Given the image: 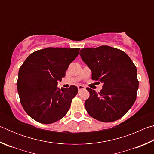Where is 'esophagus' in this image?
Segmentation results:
<instances>
[{"label":"esophagus","mask_w":154,"mask_h":154,"mask_svg":"<svg viewBox=\"0 0 154 154\" xmlns=\"http://www.w3.org/2000/svg\"><path fill=\"white\" fill-rule=\"evenodd\" d=\"M77 88H78V90H79V91L82 90H84L85 88L84 85H79L77 86Z\"/></svg>","instance_id":"34e87169"}]
</instances>
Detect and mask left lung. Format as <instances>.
<instances>
[{
	"label": "left lung",
	"instance_id": "1",
	"mask_svg": "<svg viewBox=\"0 0 154 154\" xmlns=\"http://www.w3.org/2000/svg\"><path fill=\"white\" fill-rule=\"evenodd\" d=\"M79 55L92 72V79L103 83L100 92L86 88L90 92L85 101L88 114L103 122L118 120L136 100L139 88L136 66L124 51L106 45L83 48Z\"/></svg>",
	"mask_w": 154,
	"mask_h": 154
}]
</instances>
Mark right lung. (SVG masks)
I'll use <instances>...</instances> for the list:
<instances>
[{
	"label": "right lung",
	"instance_id": "right-lung-1",
	"mask_svg": "<svg viewBox=\"0 0 154 154\" xmlns=\"http://www.w3.org/2000/svg\"><path fill=\"white\" fill-rule=\"evenodd\" d=\"M80 48H48L28 56L20 68L17 87L20 103L35 121L49 124L67 113L72 99L78 92L75 85L57 86L65 77L69 64L76 58Z\"/></svg>",
	"mask_w": 154,
	"mask_h": 154
}]
</instances>
